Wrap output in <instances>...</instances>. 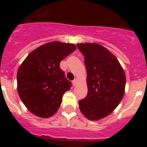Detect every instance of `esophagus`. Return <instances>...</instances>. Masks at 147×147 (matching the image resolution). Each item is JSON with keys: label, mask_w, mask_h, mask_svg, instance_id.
Returning <instances> with one entry per match:
<instances>
[{"label": "esophagus", "mask_w": 147, "mask_h": 147, "mask_svg": "<svg viewBox=\"0 0 147 147\" xmlns=\"http://www.w3.org/2000/svg\"><path fill=\"white\" fill-rule=\"evenodd\" d=\"M78 80L77 79H75L73 81H72V84H73V85L74 86H76V84H78Z\"/></svg>", "instance_id": "esophagus-1"}]
</instances>
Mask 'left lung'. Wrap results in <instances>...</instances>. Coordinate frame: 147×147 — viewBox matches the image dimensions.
I'll return each instance as SVG.
<instances>
[{"instance_id": "1", "label": "left lung", "mask_w": 147, "mask_h": 147, "mask_svg": "<svg viewBox=\"0 0 147 147\" xmlns=\"http://www.w3.org/2000/svg\"><path fill=\"white\" fill-rule=\"evenodd\" d=\"M84 56L88 92L79 101L81 112L94 121L108 116L122 100L126 76L117 57L97 43L77 44Z\"/></svg>"}]
</instances>
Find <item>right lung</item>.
I'll list each match as a JSON object with an SVG mask.
<instances>
[{"mask_svg": "<svg viewBox=\"0 0 147 147\" xmlns=\"http://www.w3.org/2000/svg\"><path fill=\"white\" fill-rule=\"evenodd\" d=\"M76 48L74 44L48 42L31 52L20 65L17 74L18 92L32 114L47 118L58 110L63 94L71 87L60 63Z\"/></svg>", "mask_w": 147, "mask_h": 147, "instance_id": "obj_1", "label": "right lung"}]
</instances>
